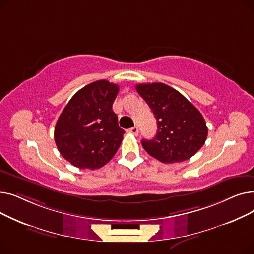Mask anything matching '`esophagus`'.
<instances>
[{"label":"esophagus","mask_w":254,"mask_h":254,"mask_svg":"<svg viewBox=\"0 0 254 254\" xmlns=\"http://www.w3.org/2000/svg\"><path fill=\"white\" fill-rule=\"evenodd\" d=\"M127 131L130 132V134H132V135L138 136V134H139V128H138V127H130Z\"/></svg>","instance_id":"obj_1"}]
</instances>
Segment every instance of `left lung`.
<instances>
[{
  "label": "left lung",
  "instance_id": "obj_1",
  "mask_svg": "<svg viewBox=\"0 0 254 254\" xmlns=\"http://www.w3.org/2000/svg\"><path fill=\"white\" fill-rule=\"evenodd\" d=\"M136 89L157 122L155 137L142 140L146 152L159 162L173 164L190 159L202 148L208 127L201 112L189 100L159 82L137 84Z\"/></svg>",
  "mask_w": 254,
  "mask_h": 254
}]
</instances>
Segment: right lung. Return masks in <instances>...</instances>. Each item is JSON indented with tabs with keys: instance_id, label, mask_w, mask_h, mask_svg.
<instances>
[{
	"instance_id": "obj_1",
	"label": "right lung",
	"mask_w": 254,
	"mask_h": 254,
	"mask_svg": "<svg viewBox=\"0 0 254 254\" xmlns=\"http://www.w3.org/2000/svg\"><path fill=\"white\" fill-rule=\"evenodd\" d=\"M119 87L98 80L78 90L60 115L55 127L57 147L79 169H100L114 156L125 130L112 110Z\"/></svg>"
}]
</instances>
